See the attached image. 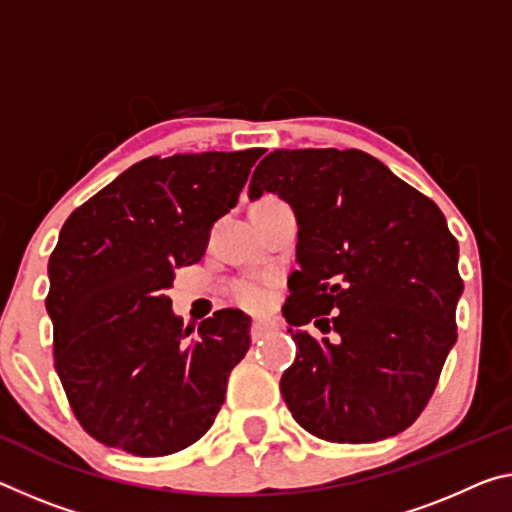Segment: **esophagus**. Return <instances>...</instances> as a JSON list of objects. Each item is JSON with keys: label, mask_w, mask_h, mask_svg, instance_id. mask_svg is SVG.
<instances>
[{"label": "esophagus", "mask_w": 512, "mask_h": 512, "mask_svg": "<svg viewBox=\"0 0 512 512\" xmlns=\"http://www.w3.org/2000/svg\"><path fill=\"white\" fill-rule=\"evenodd\" d=\"M275 328H278V323L271 319H255L253 326H250V337H253V342H257V339H264Z\"/></svg>", "instance_id": "1"}]
</instances>
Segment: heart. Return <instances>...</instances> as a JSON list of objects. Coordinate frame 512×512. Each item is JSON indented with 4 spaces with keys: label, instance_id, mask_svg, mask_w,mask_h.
I'll return each mask as SVG.
<instances>
[{
    "label": "heart",
    "instance_id": "obj_1",
    "mask_svg": "<svg viewBox=\"0 0 512 512\" xmlns=\"http://www.w3.org/2000/svg\"><path fill=\"white\" fill-rule=\"evenodd\" d=\"M273 202H278L275 198H266L259 202L257 207H264V205H273ZM232 296L237 300L239 305L248 307V310H262L269 303L271 298V289H269V282L266 280H259V278H241L232 285Z\"/></svg>",
    "mask_w": 512,
    "mask_h": 512
}]
</instances>
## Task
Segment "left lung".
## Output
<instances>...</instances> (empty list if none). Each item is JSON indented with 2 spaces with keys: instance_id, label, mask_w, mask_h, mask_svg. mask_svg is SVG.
<instances>
[{
  "instance_id": "1",
  "label": "left lung",
  "mask_w": 512,
  "mask_h": 512,
  "mask_svg": "<svg viewBox=\"0 0 512 512\" xmlns=\"http://www.w3.org/2000/svg\"><path fill=\"white\" fill-rule=\"evenodd\" d=\"M278 193L298 218L282 314L296 360L280 392L307 433L367 444L399 435L431 401L458 339V241L431 198L362 150H273L248 196ZM314 322L333 339L314 340Z\"/></svg>"
}]
</instances>
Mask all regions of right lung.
<instances>
[{
    "mask_svg": "<svg viewBox=\"0 0 512 512\" xmlns=\"http://www.w3.org/2000/svg\"><path fill=\"white\" fill-rule=\"evenodd\" d=\"M262 154L148 157L63 223L47 264L54 369L81 428L104 446L168 456L212 428L250 348V316L218 310L186 339L166 291L205 255Z\"/></svg>",
    "mask_w": 512,
    "mask_h": 512,
    "instance_id": "right-lung-1",
    "label": "right lung"
}]
</instances>
